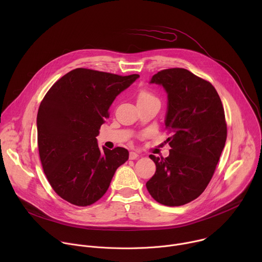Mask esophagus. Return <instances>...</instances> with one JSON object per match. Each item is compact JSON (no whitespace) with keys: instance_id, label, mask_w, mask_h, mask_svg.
Returning <instances> with one entry per match:
<instances>
[{"instance_id":"esophagus-1","label":"esophagus","mask_w":262,"mask_h":262,"mask_svg":"<svg viewBox=\"0 0 262 262\" xmlns=\"http://www.w3.org/2000/svg\"><path fill=\"white\" fill-rule=\"evenodd\" d=\"M138 158H139V155H138V154H136V152H134V151L129 152V160H137Z\"/></svg>"}]
</instances>
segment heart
I'll use <instances>...</instances> for the list:
<instances>
[{"label":"heart","mask_w":262,"mask_h":262,"mask_svg":"<svg viewBox=\"0 0 262 262\" xmlns=\"http://www.w3.org/2000/svg\"><path fill=\"white\" fill-rule=\"evenodd\" d=\"M151 100H158V99L156 98V96H154L148 91H141L138 96V102H146V101H151Z\"/></svg>","instance_id":"1"}]
</instances>
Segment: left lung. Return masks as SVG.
Masks as SVG:
<instances>
[{
	"mask_svg": "<svg viewBox=\"0 0 262 262\" xmlns=\"http://www.w3.org/2000/svg\"><path fill=\"white\" fill-rule=\"evenodd\" d=\"M149 83L167 93L171 149L165 159L149 156L157 171L146 188L159 203L180 206L198 198L213 175L227 138L225 113L214 87L184 68L159 71Z\"/></svg>",
	"mask_w": 262,
	"mask_h": 262,
	"instance_id": "left-lung-1",
	"label": "left lung"
}]
</instances>
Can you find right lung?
<instances>
[{
  "instance_id": "obj_1",
  "label": "right lung",
  "mask_w": 262,
  "mask_h": 262,
  "mask_svg": "<svg viewBox=\"0 0 262 262\" xmlns=\"http://www.w3.org/2000/svg\"><path fill=\"white\" fill-rule=\"evenodd\" d=\"M139 74L77 68L57 81L37 114V141L43 171L54 191L78 206L91 205L107 191L128 160L125 148L98 147L96 137L116 96Z\"/></svg>"
}]
</instances>
